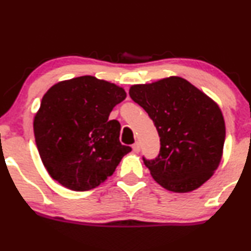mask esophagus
Wrapping results in <instances>:
<instances>
[{"instance_id": "34e87169", "label": "esophagus", "mask_w": 251, "mask_h": 251, "mask_svg": "<svg viewBox=\"0 0 251 251\" xmlns=\"http://www.w3.org/2000/svg\"><path fill=\"white\" fill-rule=\"evenodd\" d=\"M132 147H133V151L135 153H139V151H140V144L134 143L133 146H132Z\"/></svg>"}]
</instances>
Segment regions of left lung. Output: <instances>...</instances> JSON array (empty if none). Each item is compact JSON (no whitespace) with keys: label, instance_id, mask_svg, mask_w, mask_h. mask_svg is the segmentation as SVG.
I'll list each match as a JSON object with an SVG mask.
<instances>
[{"label":"left lung","instance_id":"left-lung-1","mask_svg":"<svg viewBox=\"0 0 251 251\" xmlns=\"http://www.w3.org/2000/svg\"><path fill=\"white\" fill-rule=\"evenodd\" d=\"M129 96L149 113L160 137L158 156H143L153 179L175 193L203 185L219 167L226 139L216 102L180 77L133 85Z\"/></svg>","mask_w":251,"mask_h":251}]
</instances>
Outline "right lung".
<instances>
[{"instance_id":"add662e5","label":"right lung","mask_w":251,"mask_h":251,"mask_svg":"<svg viewBox=\"0 0 251 251\" xmlns=\"http://www.w3.org/2000/svg\"><path fill=\"white\" fill-rule=\"evenodd\" d=\"M126 98L122 87L92 76L60 81L45 93L34 120L37 150L50 176L71 191L96 188L131 152L119 141L111 111Z\"/></svg>"}]
</instances>
